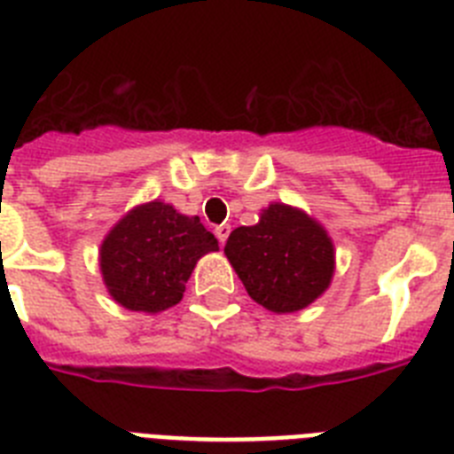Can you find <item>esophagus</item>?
Here are the masks:
<instances>
[{
    "label": "esophagus",
    "instance_id": "34e87169",
    "mask_svg": "<svg viewBox=\"0 0 454 454\" xmlns=\"http://www.w3.org/2000/svg\"><path fill=\"white\" fill-rule=\"evenodd\" d=\"M215 233H216V238H219L221 245H226L228 233H231V226H228V223H221V226L215 228Z\"/></svg>",
    "mask_w": 454,
    "mask_h": 454
}]
</instances>
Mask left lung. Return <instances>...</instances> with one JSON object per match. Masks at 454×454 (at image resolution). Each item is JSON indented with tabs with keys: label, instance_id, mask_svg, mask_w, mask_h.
Wrapping results in <instances>:
<instances>
[{
	"label": "left lung",
	"instance_id": "8db88e82",
	"mask_svg": "<svg viewBox=\"0 0 454 454\" xmlns=\"http://www.w3.org/2000/svg\"><path fill=\"white\" fill-rule=\"evenodd\" d=\"M223 254L251 300L277 314L304 309L330 286L334 272L325 231L281 203L262 209L256 226L235 228Z\"/></svg>",
	"mask_w": 454,
	"mask_h": 454
}]
</instances>
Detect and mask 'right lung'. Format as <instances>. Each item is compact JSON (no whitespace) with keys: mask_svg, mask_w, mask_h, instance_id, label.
<instances>
[{"mask_svg":"<svg viewBox=\"0 0 454 454\" xmlns=\"http://www.w3.org/2000/svg\"><path fill=\"white\" fill-rule=\"evenodd\" d=\"M216 249L219 242L198 216L154 200L110 231L101 245V274L121 307L156 314L180 302L198 258Z\"/></svg>","mask_w":454,"mask_h":454,"instance_id":"add662e5","label":"right lung"}]
</instances>
